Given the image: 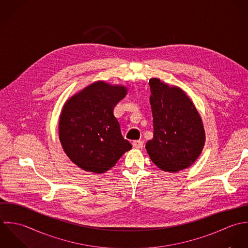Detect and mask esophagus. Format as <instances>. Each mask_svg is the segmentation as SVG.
I'll return each mask as SVG.
<instances>
[{"label": "esophagus", "mask_w": 248, "mask_h": 248, "mask_svg": "<svg viewBox=\"0 0 248 248\" xmlns=\"http://www.w3.org/2000/svg\"><path fill=\"white\" fill-rule=\"evenodd\" d=\"M132 146L135 148V149H142L144 147V143L140 140H136V141H133L132 143Z\"/></svg>", "instance_id": "esophagus-1"}]
</instances>
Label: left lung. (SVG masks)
I'll use <instances>...</instances> for the list:
<instances>
[{
  "label": "left lung",
  "mask_w": 248,
  "mask_h": 248,
  "mask_svg": "<svg viewBox=\"0 0 248 248\" xmlns=\"http://www.w3.org/2000/svg\"><path fill=\"white\" fill-rule=\"evenodd\" d=\"M153 138L146 145L151 161L165 171L190 167L200 155L205 132L197 108L178 87L149 80Z\"/></svg>",
  "instance_id": "left-lung-1"
}]
</instances>
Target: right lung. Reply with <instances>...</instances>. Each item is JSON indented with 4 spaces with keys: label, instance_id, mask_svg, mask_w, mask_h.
Returning a JSON list of instances; mask_svg holds the SVG:
<instances>
[{
    "label": "right lung",
    "instance_id": "obj_1",
    "mask_svg": "<svg viewBox=\"0 0 248 248\" xmlns=\"http://www.w3.org/2000/svg\"><path fill=\"white\" fill-rule=\"evenodd\" d=\"M126 88L97 81L69 99L59 120V139L73 163L86 171L103 173L131 144L121 132L114 107Z\"/></svg>",
    "mask_w": 248,
    "mask_h": 248
}]
</instances>
